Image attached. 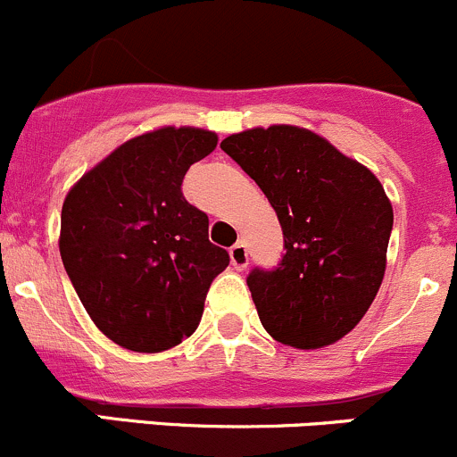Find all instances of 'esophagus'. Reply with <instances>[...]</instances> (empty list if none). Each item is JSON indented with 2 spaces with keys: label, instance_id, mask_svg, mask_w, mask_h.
<instances>
[{
  "label": "esophagus",
  "instance_id": "obj_1",
  "mask_svg": "<svg viewBox=\"0 0 457 457\" xmlns=\"http://www.w3.org/2000/svg\"><path fill=\"white\" fill-rule=\"evenodd\" d=\"M229 258H232L234 270H245L247 261H250V258H247L245 243H237V245H234L232 250H229Z\"/></svg>",
  "mask_w": 457,
  "mask_h": 457
}]
</instances>
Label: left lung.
Masks as SVG:
<instances>
[{
    "label": "left lung",
    "mask_w": 457,
    "mask_h": 457,
    "mask_svg": "<svg viewBox=\"0 0 457 457\" xmlns=\"http://www.w3.org/2000/svg\"><path fill=\"white\" fill-rule=\"evenodd\" d=\"M220 147L254 179L283 228L278 265L247 276L262 327L296 349L340 340L385 276L394 210L380 181L303 128H254Z\"/></svg>",
    "instance_id": "obj_1"
}]
</instances>
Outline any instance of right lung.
Here are the masks:
<instances>
[{"mask_svg":"<svg viewBox=\"0 0 457 457\" xmlns=\"http://www.w3.org/2000/svg\"><path fill=\"white\" fill-rule=\"evenodd\" d=\"M216 141L199 128L135 137L63 201L59 252L68 278L95 325L121 347L154 353L192 336L212 280L229 265L207 238V214L181 190Z\"/></svg>","mask_w":457,"mask_h":457,"instance_id":"obj_1","label":"right lung"}]
</instances>
